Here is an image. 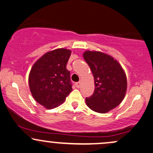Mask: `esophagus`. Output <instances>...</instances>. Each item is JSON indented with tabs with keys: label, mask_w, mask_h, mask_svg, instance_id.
Masks as SVG:
<instances>
[{
	"label": "esophagus",
	"mask_w": 153,
	"mask_h": 153,
	"mask_svg": "<svg viewBox=\"0 0 153 153\" xmlns=\"http://www.w3.org/2000/svg\"><path fill=\"white\" fill-rule=\"evenodd\" d=\"M80 82H75V86H76V88H79L80 87Z\"/></svg>",
	"instance_id": "esophagus-1"
}]
</instances>
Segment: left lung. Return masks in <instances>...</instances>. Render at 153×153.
Returning a JSON list of instances; mask_svg holds the SVG:
<instances>
[{"label":"left lung","instance_id":"1","mask_svg":"<svg viewBox=\"0 0 153 153\" xmlns=\"http://www.w3.org/2000/svg\"><path fill=\"white\" fill-rule=\"evenodd\" d=\"M94 78V93L85 99L91 110L104 114L120 104L127 91V77L122 66L112 57L101 52L83 53Z\"/></svg>","mask_w":153,"mask_h":153}]
</instances>
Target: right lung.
I'll return each mask as SVG.
<instances>
[{"mask_svg": "<svg viewBox=\"0 0 153 153\" xmlns=\"http://www.w3.org/2000/svg\"><path fill=\"white\" fill-rule=\"evenodd\" d=\"M71 51L57 49L47 52L34 63L29 75L34 99L46 108L61 104L72 91L71 72L66 65Z\"/></svg>", "mask_w": 153, "mask_h": 153, "instance_id": "obj_1", "label": "right lung"}]
</instances>
